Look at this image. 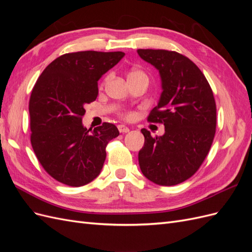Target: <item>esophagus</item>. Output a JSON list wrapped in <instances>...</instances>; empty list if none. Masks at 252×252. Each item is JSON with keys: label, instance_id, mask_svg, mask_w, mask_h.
I'll return each instance as SVG.
<instances>
[{"label": "esophagus", "instance_id": "34e87169", "mask_svg": "<svg viewBox=\"0 0 252 252\" xmlns=\"http://www.w3.org/2000/svg\"><path fill=\"white\" fill-rule=\"evenodd\" d=\"M118 129H119V131L122 132V133H126V132L129 131V128L127 126H125V125H119Z\"/></svg>", "mask_w": 252, "mask_h": 252}]
</instances>
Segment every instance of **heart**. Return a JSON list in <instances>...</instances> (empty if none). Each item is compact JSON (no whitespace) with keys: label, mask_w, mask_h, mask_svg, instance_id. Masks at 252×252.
Here are the masks:
<instances>
[{"label":"heart","mask_w":252,"mask_h":252,"mask_svg":"<svg viewBox=\"0 0 252 252\" xmlns=\"http://www.w3.org/2000/svg\"><path fill=\"white\" fill-rule=\"evenodd\" d=\"M138 78H147V77H146V74H145V72L140 69H132L130 72L128 73V80L138 79Z\"/></svg>","instance_id":"heart-1"}]
</instances>
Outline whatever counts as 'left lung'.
<instances>
[{
	"instance_id": "left-lung-1",
	"label": "left lung",
	"mask_w": 252,
	"mask_h": 252,
	"mask_svg": "<svg viewBox=\"0 0 252 252\" xmlns=\"http://www.w3.org/2000/svg\"><path fill=\"white\" fill-rule=\"evenodd\" d=\"M158 70L162 94L148 121L165 126L161 136L143 128L139 164L149 181L173 186L197 171L210 150L217 127V107L205 75L191 60L175 51L138 49Z\"/></svg>"
}]
</instances>
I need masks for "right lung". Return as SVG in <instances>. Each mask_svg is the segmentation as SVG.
Masks as SVG:
<instances>
[{"mask_svg":"<svg viewBox=\"0 0 252 252\" xmlns=\"http://www.w3.org/2000/svg\"><path fill=\"white\" fill-rule=\"evenodd\" d=\"M125 56L122 51L66 53L45 68L29 100L30 141L43 168L72 187L88 184L100 174L106 146L120 134L103 123L94 130L83 126L84 106L98 94L97 81Z\"/></svg>","mask_w":252,"mask_h":252,"instance_id":"add662e5","label":"right lung"}]
</instances>
